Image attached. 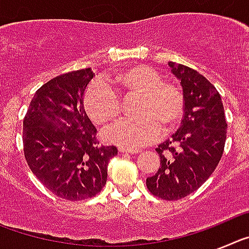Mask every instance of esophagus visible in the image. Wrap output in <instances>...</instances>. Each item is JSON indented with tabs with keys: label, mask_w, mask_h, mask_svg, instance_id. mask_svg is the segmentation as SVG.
<instances>
[{
	"label": "esophagus",
	"mask_w": 249,
	"mask_h": 249,
	"mask_svg": "<svg viewBox=\"0 0 249 249\" xmlns=\"http://www.w3.org/2000/svg\"><path fill=\"white\" fill-rule=\"evenodd\" d=\"M121 153H124V155H136V153H140V151L137 149H129V148H120Z\"/></svg>",
	"instance_id": "obj_1"
}]
</instances>
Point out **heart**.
<instances>
[{"mask_svg": "<svg viewBox=\"0 0 249 249\" xmlns=\"http://www.w3.org/2000/svg\"><path fill=\"white\" fill-rule=\"evenodd\" d=\"M121 98L138 96L135 120H123L105 131L108 142L127 148H137L155 142L164 132L173 131L181 123L184 113L182 89L155 68L133 66L103 81H94L85 93L83 103L91 120L106 126L120 117Z\"/></svg>", "mask_w": 249, "mask_h": 249, "instance_id": "1", "label": "heart"}]
</instances>
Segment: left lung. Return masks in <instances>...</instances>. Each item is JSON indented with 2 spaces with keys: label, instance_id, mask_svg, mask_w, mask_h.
Masks as SVG:
<instances>
[{
  "label": "left lung",
  "instance_id": "obj_1",
  "mask_svg": "<svg viewBox=\"0 0 249 249\" xmlns=\"http://www.w3.org/2000/svg\"><path fill=\"white\" fill-rule=\"evenodd\" d=\"M181 80L184 113L171 140L156 148L160 158L147 188L164 201H178L197 191L214 172L224 151L227 122L221 94L193 68L168 62Z\"/></svg>",
  "mask_w": 249,
  "mask_h": 249
}]
</instances>
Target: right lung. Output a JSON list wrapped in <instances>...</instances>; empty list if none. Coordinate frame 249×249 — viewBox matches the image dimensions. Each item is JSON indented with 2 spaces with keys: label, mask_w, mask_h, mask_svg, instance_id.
Instances as JSON below:
<instances>
[{
  "label": "right lung",
  "mask_w": 249,
  "mask_h": 249,
  "mask_svg": "<svg viewBox=\"0 0 249 249\" xmlns=\"http://www.w3.org/2000/svg\"><path fill=\"white\" fill-rule=\"evenodd\" d=\"M93 78L91 68L57 76L35 93L23 118V153L31 171L48 191L67 201L100 193L107 181L114 146H101L83 107Z\"/></svg>",
  "instance_id": "1"
}]
</instances>
